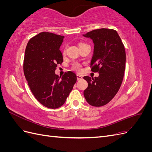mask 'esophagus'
<instances>
[{"mask_svg":"<svg viewBox=\"0 0 152 152\" xmlns=\"http://www.w3.org/2000/svg\"><path fill=\"white\" fill-rule=\"evenodd\" d=\"M77 79L78 80H81V79H83V76L80 75V74H77Z\"/></svg>","mask_w":152,"mask_h":152,"instance_id":"34e87169","label":"esophagus"}]
</instances>
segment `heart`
<instances>
[{
  "label": "heart",
  "instance_id": "b5f03b06",
  "mask_svg": "<svg viewBox=\"0 0 152 152\" xmlns=\"http://www.w3.org/2000/svg\"><path fill=\"white\" fill-rule=\"evenodd\" d=\"M82 44H85L84 43H82V42H80L79 43V45H82ZM66 46H65V48H63V54H65L66 53ZM72 68L73 70H74L77 72H80L82 70V65L80 63H78V62H75L73 63L72 64Z\"/></svg>",
  "mask_w": 152,
  "mask_h": 152
}]
</instances>
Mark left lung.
<instances>
[{
    "label": "left lung",
    "instance_id": "8db88e82",
    "mask_svg": "<svg viewBox=\"0 0 152 152\" xmlns=\"http://www.w3.org/2000/svg\"><path fill=\"white\" fill-rule=\"evenodd\" d=\"M93 40L94 54L91 63L98 77H84L88 83L84 97L93 107H102L111 101L121 86L126 68V50L116 30L108 28L93 30L83 35Z\"/></svg>",
    "mask_w": 152,
    "mask_h": 152
}]
</instances>
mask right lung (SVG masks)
<instances>
[{
  "instance_id": "1",
  "label": "right lung",
  "mask_w": 152,
  "mask_h": 152,
  "mask_svg": "<svg viewBox=\"0 0 152 152\" xmlns=\"http://www.w3.org/2000/svg\"><path fill=\"white\" fill-rule=\"evenodd\" d=\"M63 38L41 32L30 39L25 49V77L35 98L49 108H57L65 103L77 81L76 75L71 71L65 72L61 79L54 73L63 61L59 50Z\"/></svg>"
}]
</instances>
